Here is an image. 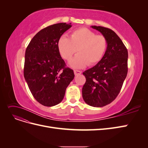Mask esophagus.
<instances>
[{
  "label": "esophagus",
  "mask_w": 148,
  "mask_h": 148,
  "mask_svg": "<svg viewBox=\"0 0 148 148\" xmlns=\"http://www.w3.org/2000/svg\"><path fill=\"white\" fill-rule=\"evenodd\" d=\"M82 73V71H79V70H74V73H75V75L77 76V75H78L79 74H81Z\"/></svg>",
  "instance_id": "34e87169"
}]
</instances>
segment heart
I'll use <instances>...</instances> for the list:
<instances>
[{
    "label": "heart",
    "mask_w": 148,
    "mask_h": 148,
    "mask_svg": "<svg viewBox=\"0 0 148 148\" xmlns=\"http://www.w3.org/2000/svg\"><path fill=\"white\" fill-rule=\"evenodd\" d=\"M60 56L70 60L78 51V53L70 62L73 69H82L87 65L97 64L104 56L107 47V41L103 35L96 34L86 28L73 31L70 38L62 36L57 42Z\"/></svg>",
    "instance_id": "b5f03b06"
}]
</instances>
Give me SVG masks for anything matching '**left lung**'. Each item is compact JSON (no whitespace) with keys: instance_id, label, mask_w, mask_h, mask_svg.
<instances>
[{"instance_id":"left-lung-1","label":"left lung","mask_w":148,"mask_h":148,"mask_svg":"<svg viewBox=\"0 0 148 148\" xmlns=\"http://www.w3.org/2000/svg\"><path fill=\"white\" fill-rule=\"evenodd\" d=\"M106 38L104 56L92 68L83 73L86 82L82 96L88 105L101 107L112 102L119 94L128 72V51L114 31L99 26H91Z\"/></svg>"}]
</instances>
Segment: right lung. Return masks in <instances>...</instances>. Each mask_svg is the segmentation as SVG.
I'll use <instances>...</instances> for the list:
<instances>
[{"label":"right lung","instance_id":"right-lung-1","mask_svg":"<svg viewBox=\"0 0 148 148\" xmlns=\"http://www.w3.org/2000/svg\"><path fill=\"white\" fill-rule=\"evenodd\" d=\"M71 24L59 23L41 29L26 49L24 77L34 99L44 106L59 104L75 77L57 47L58 40Z\"/></svg>","mask_w":148,"mask_h":148}]
</instances>
